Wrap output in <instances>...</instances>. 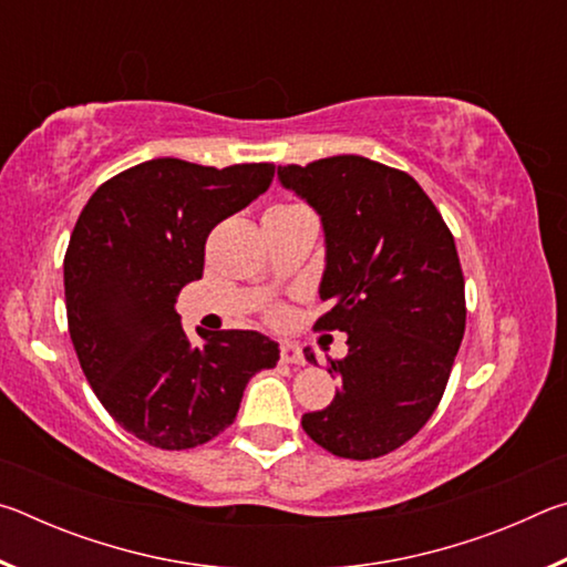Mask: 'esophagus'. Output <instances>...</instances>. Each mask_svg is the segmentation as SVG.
Segmentation results:
<instances>
[{
    "instance_id": "obj_1",
    "label": "esophagus",
    "mask_w": 567,
    "mask_h": 567,
    "mask_svg": "<svg viewBox=\"0 0 567 567\" xmlns=\"http://www.w3.org/2000/svg\"><path fill=\"white\" fill-rule=\"evenodd\" d=\"M280 358H282V362H287V364H305L302 350L297 348L295 342H282V344H280Z\"/></svg>"
}]
</instances>
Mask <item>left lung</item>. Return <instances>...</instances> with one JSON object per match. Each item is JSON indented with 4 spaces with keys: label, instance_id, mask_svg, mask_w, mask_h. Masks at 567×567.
I'll use <instances>...</instances> for the list:
<instances>
[{
    "label": "left lung",
    "instance_id": "obj_1",
    "mask_svg": "<svg viewBox=\"0 0 567 567\" xmlns=\"http://www.w3.org/2000/svg\"><path fill=\"white\" fill-rule=\"evenodd\" d=\"M277 177L322 219L330 310L315 330L348 332V354L330 360L342 385L328 408L305 412L302 430L338 457L388 455L433 415L463 342L453 233L408 172L368 157L287 165Z\"/></svg>",
    "mask_w": 567,
    "mask_h": 567
}]
</instances>
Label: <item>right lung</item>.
Returning <instances> with one entry per match:
<instances>
[{"label": "right lung", "mask_w": 567, "mask_h": 567, "mask_svg": "<svg viewBox=\"0 0 567 567\" xmlns=\"http://www.w3.org/2000/svg\"><path fill=\"white\" fill-rule=\"evenodd\" d=\"M275 165L225 169L159 157L120 172L84 205L64 255L66 322L84 378L134 437L189 450L235 422L277 342L255 330L203 334L195 348L175 300L203 277L215 225L270 187Z\"/></svg>", "instance_id": "obj_1"}]
</instances>
